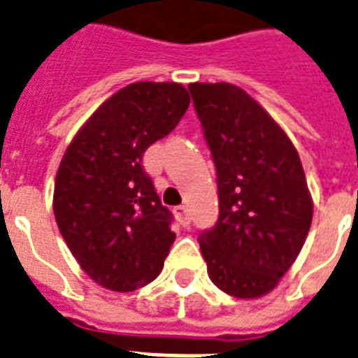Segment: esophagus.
Masks as SVG:
<instances>
[{
  "mask_svg": "<svg viewBox=\"0 0 358 358\" xmlns=\"http://www.w3.org/2000/svg\"><path fill=\"white\" fill-rule=\"evenodd\" d=\"M173 215H176L177 222L181 224V226H188L190 224V215H188V209L185 205H177L176 209H173Z\"/></svg>",
  "mask_w": 358,
  "mask_h": 358,
  "instance_id": "obj_1",
  "label": "esophagus"
}]
</instances>
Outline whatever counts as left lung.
<instances>
[{"label": "left lung", "mask_w": 358, "mask_h": 358, "mask_svg": "<svg viewBox=\"0 0 358 358\" xmlns=\"http://www.w3.org/2000/svg\"><path fill=\"white\" fill-rule=\"evenodd\" d=\"M218 182L217 226L199 235L218 289L259 299L278 285L310 231L314 203L284 129L234 84H190Z\"/></svg>", "instance_id": "1"}]
</instances>
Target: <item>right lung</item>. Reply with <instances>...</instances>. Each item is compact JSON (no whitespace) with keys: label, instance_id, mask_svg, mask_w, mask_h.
<instances>
[{"label":"right lung","instance_id":"add662e5","mask_svg":"<svg viewBox=\"0 0 358 358\" xmlns=\"http://www.w3.org/2000/svg\"><path fill=\"white\" fill-rule=\"evenodd\" d=\"M188 104V91L176 82L127 85L96 108L61 159L55 222L84 273L106 289L134 292L164 267L176 241L171 213L141 159Z\"/></svg>","mask_w":358,"mask_h":358}]
</instances>
